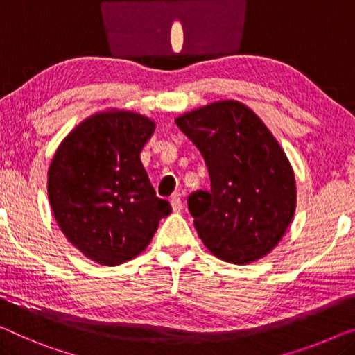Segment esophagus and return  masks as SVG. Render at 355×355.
<instances>
[{
  "mask_svg": "<svg viewBox=\"0 0 355 355\" xmlns=\"http://www.w3.org/2000/svg\"><path fill=\"white\" fill-rule=\"evenodd\" d=\"M171 204H172V209L175 210V211H180L183 209V204H182V198H180V194L178 193H175V194H172V198H171Z\"/></svg>",
  "mask_w": 355,
  "mask_h": 355,
  "instance_id": "obj_1",
  "label": "esophagus"
}]
</instances>
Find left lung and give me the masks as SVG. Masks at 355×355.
Here are the masks:
<instances>
[{
  "label": "left lung",
  "mask_w": 355,
  "mask_h": 355,
  "mask_svg": "<svg viewBox=\"0 0 355 355\" xmlns=\"http://www.w3.org/2000/svg\"><path fill=\"white\" fill-rule=\"evenodd\" d=\"M202 155L210 189L188 196L194 228L221 260L244 264L272 250L295 214V175L261 119L234 100L175 121Z\"/></svg>",
  "instance_id": "1"
}]
</instances>
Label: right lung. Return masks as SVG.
<instances>
[{"label":"right lung","instance_id":"right-lung-1","mask_svg":"<svg viewBox=\"0 0 355 355\" xmlns=\"http://www.w3.org/2000/svg\"><path fill=\"white\" fill-rule=\"evenodd\" d=\"M153 134L155 123L141 114L100 113L79 124L51 162L47 194L57 223L78 250L103 266L144 252L172 211L140 161Z\"/></svg>","mask_w":355,"mask_h":355}]
</instances>
